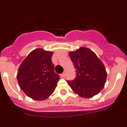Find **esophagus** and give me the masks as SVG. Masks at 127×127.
Here are the masks:
<instances>
[{
  "label": "esophagus",
  "instance_id": "esophagus-1",
  "mask_svg": "<svg viewBox=\"0 0 127 127\" xmlns=\"http://www.w3.org/2000/svg\"><path fill=\"white\" fill-rule=\"evenodd\" d=\"M65 75H66V73H65V72H64L63 73H62V74H61V76L62 77H64Z\"/></svg>",
  "mask_w": 127,
  "mask_h": 127
}]
</instances>
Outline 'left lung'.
I'll return each instance as SVG.
<instances>
[{"label":"left lung","mask_w":127,"mask_h":127,"mask_svg":"<svg viewBox=\"0 0 127 127\" xmlns=\"http://www.w3.org/2000/svg\"><path fill=\"white\" fill-rule=\"evenodd\" d=\"M69 55L76 69L75 79L67 81L71 89L82 98H91L98 94L107 78L103 62L93 51L85 47H80Z\"/></svg>","instance_id":"left-lung-1"}]
</instances>
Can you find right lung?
Here are the masks:
<instances>
[{"mask_svg":"<svg viewBox=\"0 0 127 127\" xmlns=\"http://www.w3.org/2000/svg\"><path fill=\"white\" fill-rule=\"evenodd\" d=\"M53 54L52 52L37 48L27 56L19 67L16 76L19 86L34 100L47 99L60 80L59 75L54 72Z\"/></svg>","mask_w":127,"mask_h":127,"instance_id":"1","label":"right lung"}]
</instances>
